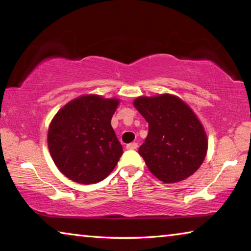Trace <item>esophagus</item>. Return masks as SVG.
Segmentation results:
<instances>
[{
  "instance_id": "34e87169",
  "label": "esophagus",
  "mask_w": 251,
  "mask_h": 251,
  "mask_svg": "<svg viewBox=\"0 0 251 251\" xmlns=\"http://www.w3.org/2000/svg\"><path fill=\"white\" fill-rule=\"evenodd\" d=\"M138 147V145H137V143H130V144H127V146H126V148L127 150H136V148Z\"/></svg>"
}]
</instances>
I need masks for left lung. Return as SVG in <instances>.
Segmentation results:
<instances>
[{
	"instance_id": "obj_1",
	"label": "left lung",
	"mask_w": 251,
	"mask_h": 251,
	"mask_svg": "<svg viewBox=\"0 0 251 251\" xmlns=\"http://www.w3.org/2000/svg\"><path fill=\"white\" fill-rule=\"evenodd\" d=\"M134 106L148 123L138 152L152 175L166 184L192 176L208 148L206 131L193 109L172 94L139 96Z\"/></svg>"
}]
</instances>
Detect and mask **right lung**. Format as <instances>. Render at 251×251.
Returning <instances> with one entry per match:
<instances>
[{
  "label": "right lung",
  "instance_id": "right-lung-1",
  "mask_svg": "<svg viewBox=\"0 0 251 251\" xmlns=\"http://www.w3.org/2000/svg\"><path fill=\"white\" fill-rule=\"evenodd\" d=\"M120 100L83 95L58 110L48 133L50 154L63 175L78 184L105 179L123 154L110 121Z\"/></svg>",
  "mask_w": 251,
  "mask_h": 251
}]
</instances>
